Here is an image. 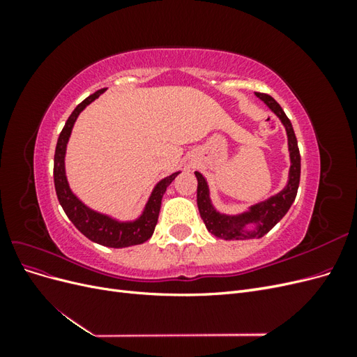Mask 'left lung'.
Instances as JSON below:
<instances>
[{
  "label": "left lung",
  "mask_w": 357,
  "mask_h": 357,
  "mask_svg": "<svg viewBox=\"0 0 357 357\" xmlns=\"http://www.w3.org/2000/svg\"><path fill=\"white\" fill-rule=\"evenodd\" d=\"M259 100H262L282 123L286 128L287 134V146L290 155V168H289V180L283 190H280L277 195L268 198L262 202H257L247 211L240 214H223L214 208L210 198L208 183L201 172L195 171L198 180L197 189V202L201 219L207 226L208 232L222 240H253L261 238L265 234L271 231L274 226L284 218L289 211L290 205L296 198V192L299 186L301 177V155L298 149V142L294 132V128L289 121V117L283 112L280 104L266 93L256 92Z\"/></svg>",
  "instance_id": "1"
}]
</instances>
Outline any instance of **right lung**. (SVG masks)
Instances as JSON below:
<instances>
[{"label":"right lung","instance_id":"obj_1","mask_svg":"<svg viewBox=\"0 0 357 357\" xmlns=\"http://www.w3.org/2000/svg\"><path fill=\"white\" fill-rule=\"evenodd\" d=\"M104 91L105 89H101L89 95L88 98L75 107L74 112L68 117V121L66 126H63L62 132L59 134V138H58V144L55 150V162H53V180H55V190L63 211H66L68 219L73 222L75 228L86 236V238H89L91 241L98 243L105 247L122 248V247L143 244L153 235L155 226L159 218L162 197H164V193L167 188L171 185V181L180 174V171L174 172V174H171L165 178H162L158 183V185L153 188L152 193H150L149 201L146 204L142 215L131 222H121L114 218H110V215L95 211L89 208L88 205H84L77 197L74 195L73 190L70 189L67 174H66V153H67L68 139L79 114L91 102H93L96 98H98L101 93H104Z\"/></svg>","mask_w":357,"mask_h":357}]
</instances>
